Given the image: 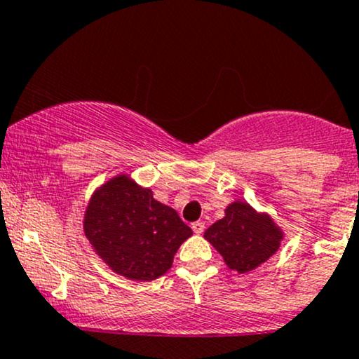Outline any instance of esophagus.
Returning <instances> with one entry per match:
<instances>
[{
	"label": "esophagus",
	"instance_id": "34e87169",
	"mask_svg": "<svg viewBox=\"0 0 359 359\" xmlns=\"http://www.w3.org/2000/svg\"><path fill=\"white\" fill-rule=\"evenodd\" d=\"M192 229L196 234H203L205 229V224L203 221H196V222H192Z\"/></svg>",
	"mask_w": 359,
	"mask_h": 359
}]
</instances>
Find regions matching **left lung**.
<instances>
[{
  "label": "left lung",
  "mask_w": 359,
  "mask_h": 359,
  "mask_svg": "<svg viewBox=\"0 0 359 359\" xmlns=\"http://www.w3.org/2000/svg\"><path fill=\"white\" fill-rule=\"evenodd\" d=\"M204 238L219 251L229 269L245 273L278 250L282 231L269 214H258L250 204L236 201L228 205L222 219L208 228Z\"/></svg>",
  "instance_id": "8db88e82"
}]
</instances>
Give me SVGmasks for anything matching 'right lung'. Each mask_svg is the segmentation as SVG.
Masks as SVG:
<instances>
[{"label": "right lung", "instance_id": "obj_1", "mask_svg": "<svg viewBox=\"0 0 359 359\" xmlns=\"http://www.w3.org/2000/svg\"><path fill=\"white\" fill-rule=\"evenodd\" d=\"M84 233L96 253L123 277L148 282L172 266L192 229L175 209L154 199L130 177L119 175L94 192Z\"/></svg>", "mask_w": 359, "mask_h": 359}]
</instances>
